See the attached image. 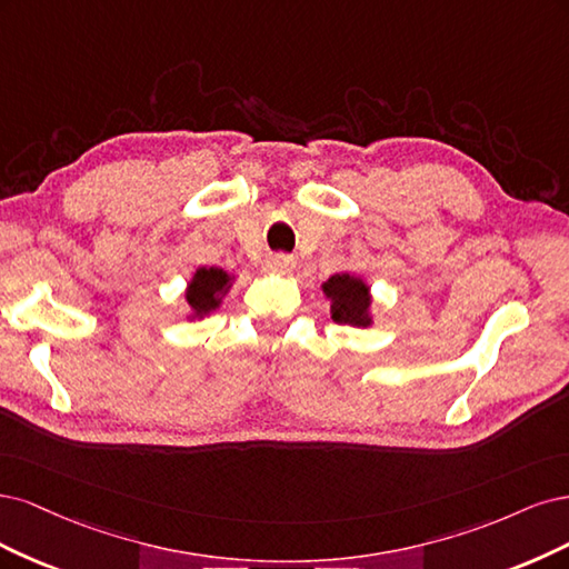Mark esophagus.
Instances as JSON below:
<instances>
[{
  "mask_svg": "<svg viewBox=\"0 0 569 569\" xmlns=\"http://www.w3.org/2000/svg\"><path fill=\"white\" fill-rule=\"evenodd\" d=\"M292 258L290 254H269V258L264 260V271L269 273H286L292 269Z\"/></svg>",
  "mask_w": 569,
  "mask_h": 569,
  "instance_id": "esophagus-1",
  "label": "esophagus"
}]
</instances>
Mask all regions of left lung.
Segmentation results:
<instances>
[{"instance_id":"1","label":"left lung","mask_w":569,"mask_h":569,"mask_svg":"<svg viewBox=\"0 0 569 569\" xmlns=\"http://www.w3.org/2000/svg\"><path fill=\"white\" fill-rule=\"evenodd\" d=\"M326 300L331 302V319L357 328L373 326V296L371 286L357 273H333L321 283Z\"/></svg>"}]
</instances>
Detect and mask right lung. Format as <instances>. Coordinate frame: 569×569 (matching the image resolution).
I'll list each match as a JSON object with an SVG mask.
<instances>
[{
  "label": "right lung",
  "mask_w": 569,
  "mask_h": 569,
  "mask_svg": "<svg viewBox=\"0 0 569 569\" xmlns=\"http://www.w3.org/2000/svg\"><path fill=\"white\" fill-rule=\"evenodd\" d=\"M236 277L219 267H198L184 290V300L189 305V315L187 321L196 319H206L210 317L214 309L222 307L224 298L229 296V290L233 286Z\"/></svg>",
  "instance_id": "add662e5"
}]
</instances>
